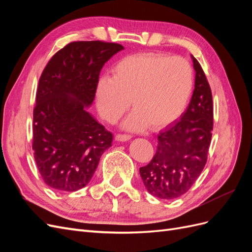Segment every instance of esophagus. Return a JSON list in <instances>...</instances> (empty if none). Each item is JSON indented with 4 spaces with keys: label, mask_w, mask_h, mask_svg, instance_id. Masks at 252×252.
<instances>
[{
    "label": "esophagus",
    "mask_w": 252,
    "mask_h": 252,
    "mask_svg": "<svg viewBox=\"0 0 252 252\" xmlns=\"http://www.w3.org/2000/svg\"><path fill=\"white\" fill-rule=\"evenodd\" d=\"M131 138H132V136L130 134H122V133H120L116 136V140L120 141V142H126V141L130 140Z\"/></svg>",
    "instance_id": "34e87169"
}]
</instances>
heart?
<instances>
[{
  "label": "heart",
  "instance_id": "1",
  "mask_svg": "<svg viewBox=\"0 0 252 252\" xmlns=\"http://www.w3.org/2000/svg\"><path fill=\"white\" fill-rule=\"evenodd\" d=\"M193 85V72L182 57L138 53L125 57L112 69V78L103 77L96 86V106L101 117L113 124L130 107L125 122L130 130L148 125L159 129L180 117Z\"/></svg>",
  "mask_w": 252,
  "mask_h": 252
}]
</instances>
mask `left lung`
<instances>
[{
    "label": "left lung",
    "instance_id": "1",
    "mask_svg": "<svg viewBox=\"0 0 252 252\" xmlns=\"http://www.w3.org/2000/svg\"><path fill=\"white\" fill-rule=\"evenodd\" d=\"M191 59L195 82L188 107L180 121L159 132L156 155L140 168L147 191L163 200L186 193L207 162L213 129L212 94L200 63L193 56Z\"/></svg>",
    "mask_w": 252,
    "mask_h": 252
}]
</instances>
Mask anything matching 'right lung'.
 Segmentation results:
<instances>
[{
	"mask_svg": "<svg viewBox=\"0 0 252 252\" xmlns=\"http://www.w3.org/2000/svg\"><path fill=\"white\" fill-rule=\"evenodd\" d=\"M121 44L78 41L53 56L41 74L32 126L33 157L43 181L58 191L85 187L111 146L112 133L91 116L98 77Z\"/></svg>",
	"mask_w": 252,
	"mask_h": 252,
	"instance_id": "right-lung-1",
	"label": "right lung"
}]
</instances>
